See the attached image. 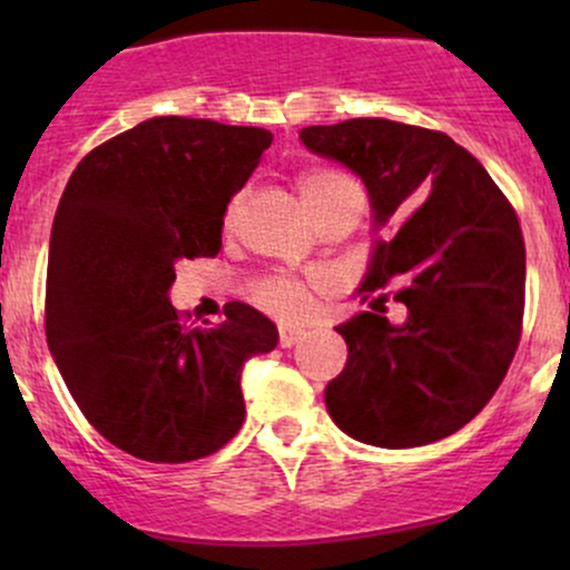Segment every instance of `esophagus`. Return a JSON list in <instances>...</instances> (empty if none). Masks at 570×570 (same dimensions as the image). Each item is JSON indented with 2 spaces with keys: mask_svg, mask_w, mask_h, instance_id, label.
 <instances>
[{
  "mask_svg": "<svg viewBox=\"0 0 570 570\" xmlns=\"http://www.w3.org/2000/svg\"><path fill=\"white\" fill-rule=\"evenodd\" d=\"M307 335L305 326H297V324H281L278 326V343L281 348H292L294 343H299Z\"/></svg>",
  "mask_w": 570,
  "mask_h": 570,
  "instance_id": "esophagus-1",
  "label": "esophagus"
}]
</instances>
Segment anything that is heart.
<instances>
[{
    "label": "heart",
    "instance_id": "obj_1",
    "mask_svg": "<svg viewBox=\"0 0 570 570\" xmlns=\"http://www.w3.org/2000/svg\"><path fill=\"white\" fill-rule=\"evenodd\" d=\"M297 189H299V198H303L305 208L311 212L313 219L340 200L362 198V189H358L356 181L348 179L345 174L332 171V168H313V171H305L297 179ZM238 206H240V198H233L230 206H227L225 212L227 225H230L235 214H238ZM311 294H313L311 281H303L297 276H267L254 286L252 297L254 303L265 307V311L276 313L281 318H294L307 311V305H311Z\"/></svg>",
    "mask_w": 570,
    "mask_h": 570
}]
</instances>
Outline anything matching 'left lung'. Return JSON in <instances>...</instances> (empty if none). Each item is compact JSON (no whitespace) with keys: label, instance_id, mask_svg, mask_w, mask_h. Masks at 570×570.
I'll return each instance as SVG.
<instances>
[{"label":"left lung","instance_id":"obj_1","mask_svg":"<svg viewBox=\"0 0 570 570\" xmlns=\"http://www.w3.org/2000/svg\"><path fill=\"white\" fill-rule=\"evenodd\" d=\"M307 149L367 185L377 240L362 297L372 311L337 326L345 370L326 410L375 448H421L466 426L493 399L522 335L525 240L482 163L442 130L383 117L299 130ZM405 307L391 325L384 303Z\"/></svg>","mask_w":570,"mask_h":570}]
</instances>
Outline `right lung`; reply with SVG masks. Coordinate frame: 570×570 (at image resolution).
<instances>
[{
    "label": "right lung",
    "mask_w": 570,
    "mask_h": 570,
    "mask_svg": "<svg viewBox=\"0 0 570 570\" xmlns=\"http://www.w3.org/2000/svg\"><path fill=\"white\" fill-rule=\"evenodd\" d=\"M265 128L153 117L69 176L50 233L45 335L104 440L149 463L217 453L244 426L240 370L278 332L244 303L193 326L168 303L176 263L217 257L227 203L263 160Z\"/></svg>",
    "instance_id": "1"
}]
</instances>
